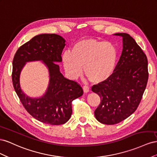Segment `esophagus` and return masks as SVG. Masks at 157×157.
<instances>
[{"mask_svg": "<svg viewBox=\"0 0 157 157\" xmlns=\"http://www.w3.org/2000/svg\"><path fill=\"white\" fill-rule=\"evenodd\" d=\"M83 90L84 93H88L89 91V87L87 86H84L83 87Z\"/></svg>", "mask_w": 157, "mask_h": 157, "instance_id": "obj_1", "label": "esophagus"}]
</instances>
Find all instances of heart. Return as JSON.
<instances>
[{
	"instance_id": "obj_1",
	"label": "heart",
	"mask_w": 157,
	"mask_h": 157,
	"mask_svg": "<svg viewBox=\"0 0 157 157\" xmlns=\"http://www.w3.org/2000/svg\"><path fill=\"white\" fill-rule=\"evenodd\" d=\"M118 52L110 43L93 38H84L76 42L71 52L62 55L65 71L72 78L82 73L89 82L98 83L105 81L114 70Z\"/></svg>"
}]
</instances>
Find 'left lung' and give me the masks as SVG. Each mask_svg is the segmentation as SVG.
Masks as SVG:
<instances>
[{"mask_svg":"<svg viewBox=\"0 0 157 157\" xmlns=\"http://www.w3.org/2000/svg\"><path fill=\"white\" fill-rule=\"evenodd\" d=\"M123 39V49L113 73L92 87L101 98L95 110L98 122L114 125L136 110L148 81V61L144 52L128 33H115Z\"/></svg>","mask_w":157,"mask_h":157,"instance_id":"obj_1","label":"left lung"}]
</instances>
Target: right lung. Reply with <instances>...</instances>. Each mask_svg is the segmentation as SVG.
<instances>
[{"mask_svg": "<svg viewBox=\"0 0 157 157\" xmlns=\"http://www.w3.org/2000/svg\"><path fill=\"white\" fill-rule=\"evenodd\" d=\"M65 45V40L59 35H38L17 49L13 59L12 78L15 91L28 113L44 124H65L72 113L71 102L83 93L79 83L64 77L56 63L62 62ZM35 60L44 61L50 76L48 91L39 99L26 96L19 85L20 72L25 62Z\"/></svg>", "mask_w": 157, "mask_h": 157, "instance_id": "right-lung-1", "label": "right lung"}]
</instances>
